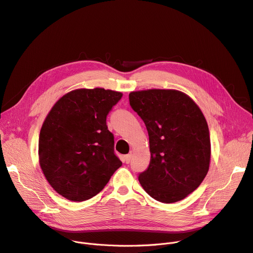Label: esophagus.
Returning <instances> with one entry per match:
<instances>
[{
    "label": "esophagus",
    "mask_w": 253,
    "mask_h": 253,
    "mask_svg": "<svg viewBox=\"0 0 253 253\" xmlns=\"http://www.w3.org/2000/svg\"><path fill=\"white\" fill-rule=\"evenodd\" d=\"M131 158H132V154L130 153L129 155H127V156L125 157V163H126V164H129L130 161H131Z\"/></svg>",
    "instance_id": "esophagus-1"
}]
</instances>
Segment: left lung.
<instances>
[{
  "mask_svg": "<svg viewBox=\"0 0 253 253\" xmlns=\"http://www.w3.org/2000/svg\"><path fill=\"white\" fill-rule=\"evenodd\" d=\"M129 103L149 137V166L138 176L142 188L164 204L184 199L210 168L211 138L203 112L187 94L174 89L132 91Z\"/></svg>",
  "mask_w": 253,
  "mask_h": 253,
  "instance_id": "1",
  "label": "left lung"
}]
</instances>
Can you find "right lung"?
<instances>
[{
    "mask_svg": "<svg viewBox=\"0 0 253 253\" xmlns=\"http://www.w3.org/2000/svg\"><path fill=\"white\" fill-rule=\"evenodd\" d=\"M122 95L104 88L75 89L47 114L40 133V165L63 197L72 201L93 197L121 167L106 121Z\"/></svg>",
    "mask_w": 253,
    "mask_h": 253,
    "instance_id": "1",
    "label": "right lung"
}]
</instances>
